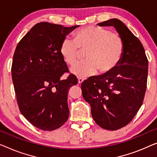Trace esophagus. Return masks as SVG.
<instances>
[{"label": "esophagus", "instance_id": "1", "mask_svg": "<svg viewBox=\"0 0 157 157\" xmlns=\"http://www.w3.org/2000/svg\"><path fill=\"white\" fill-rule=\"evenodd\" d=\"M83 81H84V79H82V78H78V83L79 84H82L83 82Z\"/></svg>", "mask_w": 157, "mask_h": 157}]
</instances>
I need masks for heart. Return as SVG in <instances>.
I'll return each mask as SVG.
<instances>
[{"label": "heart", "mask_w": 157, "mask_h": 157, "mask_svg": "<svg viewBox=\"0 0 157 157\" xmlns=\"http://www.w3.org/2000/svg\"><path fill=\"white\" fill-rule=\"evenodd\" d=\"M125 45L120 35L105 28L90 26L82 28L73 34V41L65 39L60 47L65 62L73 65L78 62L79 51H86L85 61L72 67L71 72L78 78L97 73H109L122 60Z\"/></svg>", "instance_id": "1"}]
</instances>
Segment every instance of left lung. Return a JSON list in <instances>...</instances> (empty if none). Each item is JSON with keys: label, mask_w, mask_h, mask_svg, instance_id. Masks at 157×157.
<instances>
[{"label": "left lung", "mask_w": 157, "mask_h": 157, "mask_svg": "<svg viewBox=\"0 0 157 157\" xmlns=\"http://www.w3.org/2000/svg\"><path fill=\"white\" fill-rule=\"evenodd\" d=\"M98 25L115 27L124 41V54L115 70L88 78L81 89L96 123L104 129L116 130L127 125L142 106L148 60L141 42L121 20L111 19Z\"/></svg>", "instance_id": "8db88e82"}]
</instances>
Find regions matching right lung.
<instances>
[{
	"mask_svg": "<svg viewBox=\"0 0 157 157\" xmlns=\"http://www.w3.org/2000/svg\"><path fill=\"white\" fill-rule=\"evenodd\" d=\"M79 27H70L40 22L19 42L13 56L12 79L19 109L35 127L53 130L69 117L67 93L78 79L70 75L60 47L70 32Z\"/></svg>",
	"mask_w": 157,
	"mask_h": 157,
	"instance_id": "obj_1",
	"label": "right lung"
}]
</instances>
